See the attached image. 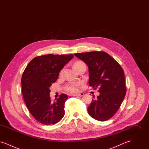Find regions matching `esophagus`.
Wrapping results in <instances>:
<instances>
[{"instance_id":"1","label":"esophagus","mask_w":149,"mask_h":149,"mask_svg":"<svg viewBox=\"0 0 149 149\" xmlns=\"http://www.w3.org/2000/svg\"><path fill=\"white\" fill-rule=\"evenodd\" d=\"M84 95V93H80L79 94H74V95L75 96V97H82Z\"/></svg>"}]
</instances>
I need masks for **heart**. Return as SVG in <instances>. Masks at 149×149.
<instances>
[{
	"instance_id": "heart-1",
	"label": "heart",
	"mask_w": 149,
	"mask_h": 149,
	"mask_svg": "<svg viewBox=\"0 0 149 149\" xmlns=\"http://www.w3.org/2000/svg\"><path fill=\"white\" fill-rule=\"evenodd\" d=\"M83 65H85V64L83 61H76L74 63L73 67L77 70L80 66H81ZM60 74H63V71H61ZM79 84L77 83H71L66 85L65 86V91L68 92H77L79 91Z\"/></svg>"
}]
</instances>
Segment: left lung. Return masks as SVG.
<instances>
[{
    "label": "left lung",
    "instance_id": "left-lung-1",
    "mask_svg": "<svg viewBox=\"0 0 149 149\" xmlns=\"http://www.w3.org/2000/svg\"><path fill=\"white\" fill-rule=\"evenodd\" d=\"M89 68V86L99 88V95L88 107L89 115L100 121L108 120L117 112L126 93L124 71L105 52L92 51L74 54Z\"/></svg>",
    "mask_w": 149,
    "mask_h": 149
}]
</instances>
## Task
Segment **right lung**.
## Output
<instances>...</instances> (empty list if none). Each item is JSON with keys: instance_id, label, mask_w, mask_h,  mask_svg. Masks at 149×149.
<instances>
[{"instance_id": "add662e5", "label": "right lung", "mask_w": 149, "mask_h": 149, "mask_svg": "<svg viewBox=\"0 0 149 149\" xmlns=\"http://www.w3.org/2000/svg\"><path fill=\"white\" fill-rule=\"evenodd\" d=\"M73 57V55L52 54L36 57L23 72L21 79L23 99L30 113L40 123L54 125L64 117V104L68 97L61 94L56 101L51 102L50 87Z\"/></svg>"}]
</instances>
